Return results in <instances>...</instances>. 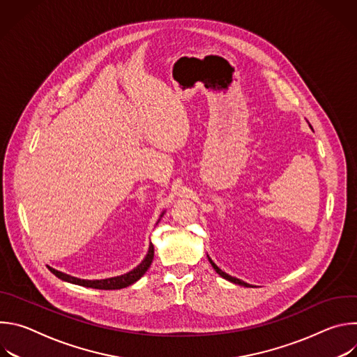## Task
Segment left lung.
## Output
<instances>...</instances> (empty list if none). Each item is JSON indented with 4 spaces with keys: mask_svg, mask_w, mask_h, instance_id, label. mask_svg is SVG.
Here are the masks:
<instances>
[{
    "mask_svg": "<svg viewBox=\"0 0 357 357\" xmlns=\"http://www.w3.org/2000/svg\"><path fill=\"white\" fill-rule=\"evenodd\" d=\"M208 259H209V263L212 264V267L215 268V271L220 275V277H223L225 280H227V281H230V282H233V284H237V285H243V287H248V288H251L252 285H250V284H247V282H244V281H241V280H238V278H236V277H231V275H229L227 273H225V271H222L213 261H212V259L208 256Z\"/></svg>",
    "mask_w": 357,
    "mask_h": 357,
    "instance_id": "8db88e82",
    "label": "left lung"
}]
</instances>
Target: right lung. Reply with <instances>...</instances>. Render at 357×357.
<instances>
[{
    "mask_svg": "<svg viewBox=\"0 0 357 357\" xmlns=\"http://www.w3.org/2000/svg\"><path fill=\"white\" fill-rule=\"evenodd\" d=\"M164 213H165V211L161 213L158 222L161 220ZM152 260H154V245H152V243H151L144 260L135 268H132L131 271H128V273H126L123 275H117V277H112V278H105V280H83V278H77V277L69 275L66 273H62L59 270H55V268L49 267V266H47V268L50 270V273L55 274L59 280L70 282V284L82 285V287H86V288H96V289H121V288H126V287L137 282L146 273V270L149 268Z\"/></svg>",
    "mask_w": 357,
    "mask_h": 357,
    "instance_id": "right-lung-1",
    "label": "right lung"
}]
</instances>
